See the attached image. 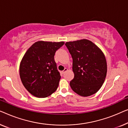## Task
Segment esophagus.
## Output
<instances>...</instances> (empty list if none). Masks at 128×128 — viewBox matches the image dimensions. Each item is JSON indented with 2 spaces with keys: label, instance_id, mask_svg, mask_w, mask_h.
Here are the masks:
<instances>
[{
  "label": "esophagus",
  "instance_id": "esophagus-1",
  "mask_svg": "<svg viewBox=\"0 0 128 128\" xmlns=\"http://www.w3.org/2000/svg\"><path fill=\"white\" fill-rule=\"evenodd\" d=\"M67 70H68L67 68H65V69L64 70V71H62V74H64L66 73V71H67Z\"/></svg>",
  "mask_w": 128,
  "mask_h": 128
}]
</instances>
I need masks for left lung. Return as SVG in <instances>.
Instances as JSON below:
<instances>
[{
	"label": "left lung",
	"instance_id": "obj_1",
	"mask_svg": "<svg viewBox=\"0 0 128 128\" xmlns=\"http://www.w3.org/2000/svg\"><path fill=\"white\" fill-rule=\"evenodd\" d=\"M65 44L72 58L74 77L70 83L71 89L83 97L98 92L107 75V62L103 52L85 39L67 42Z\"/></svg>",
	"mask_w": 128,
	"mask_h": 128
}]
</instances>
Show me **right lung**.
Segmentation results:
<instances>
[{"instance_id":"obj_1","label":"right lung","mask_w":128,"mask_h":128,"mask_svg":"<svg viewBox=\"0 0 128 128\" xmlns=\"http://www.w3.org/2000/svg\"><path fill=\"white\" fill-rule=\"evenodd\" d=\"M64 44L38 41L25 53L20 64V76L25 88L33 96L47 98L57 90L61 76L54 56Z\"/></svg>"}]
</instances>
